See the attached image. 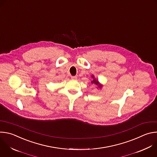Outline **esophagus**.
I'll use <instances>...</instances> for the list:
<instances>
[{
    "mask_svg": "<svg viewBox=\"0 0 157 157\" xmlns=\"http://www.w3.org/2000/svg\"><path fill=\"white\" fill-rule=\"evenodd\" d=\"M77 76H71V79H73V80H76L77 79Z\"/></svg>",
    "mask_w": 157,
    "mask_h": 157,
    "instance_id": "obj_1",
    "label": "esophagus"
}]
</instances>
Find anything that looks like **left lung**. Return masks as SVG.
I'll list each match as a JSON object with an SVG mask.
<instances>
[{
    "instance_id": "8db88e82",
    "label": "left lung",
    "mask_w": 157,
    "mask_h": 157,
    "mask_svg": "<svg viewBox=\"0 0 157 157\" xmlns=\"http://www.w3.org/2000/svg\"><path fill=\"white\" fill-rule=\"evenodd\" d=\"M91 78H92V79H93V80L91 81L92 84H94V85L97 86V89H101L103 85L101 83H100V82L96 78H95V76L93 75H91Z\"/></svg>"
}]
</instances>
